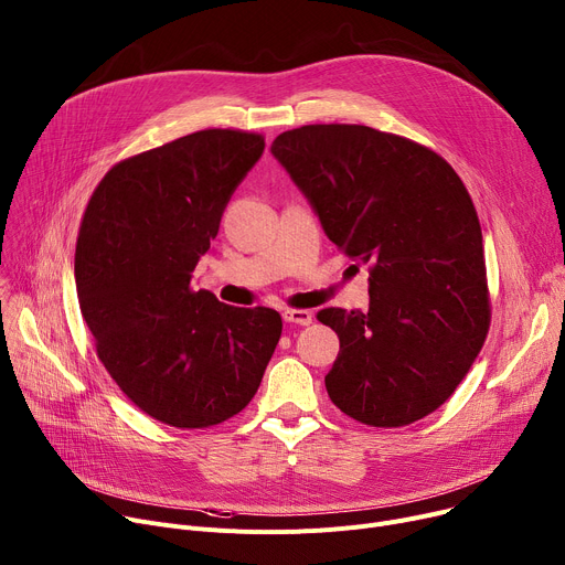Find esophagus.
<instances>
[{
    "instance_id": "34e87169",
    "label": "esophagus",
    "mask_w": 565,
    "mask_h": 565,
    "mask_svg": "<svg viewBox=\"0 0 565 565\" xmlns=\"http://www.w3.org/2000/svg\"><path fill=\"white\" fill-rule=\"evenodd\" d=\"M281 316L286 322L299 324V327H309L313 322V313L305 311V309H286Z\"/></svg>"
}]
</instances>
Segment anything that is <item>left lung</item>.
<instances>
[{
    "mask_svg": "<svg viewBox=\"0 0 565 565\" xmlns=\"http://www.w3.org/2000/svg\"><path fill=\"white\" fill-rule=\"evenodd\" d=\"M327 238L370 266L367 311L322 309L341 341L331 402L372 427L411 425L466 377L491 322L479 217L431 149L363 125H307L270 147Z\"/></svg>",
    "mask_w": 565,
    "mask_h": 565,
    "instance_id": "left-lung-1",
    "label": "left lung"
}]
</instances>
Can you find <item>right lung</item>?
<instances>
[{"label":"right lung","instance_id":"obj_1","mask_svg":"<svg viewBox=\"0 0 565 565\" xmlns=\"http://www.w3.org/2000/svg\"><path fill=\"white\" fill-rule=\"evenodd\" d=\"M263 147L258 134H188L110 168L84 213L74 279L97 354L120 391L170 427L241 413L279 343L275 309L230 307L191 286Z\"/></svg>","mask_w":565,"mask_h":565}]
</instances>
